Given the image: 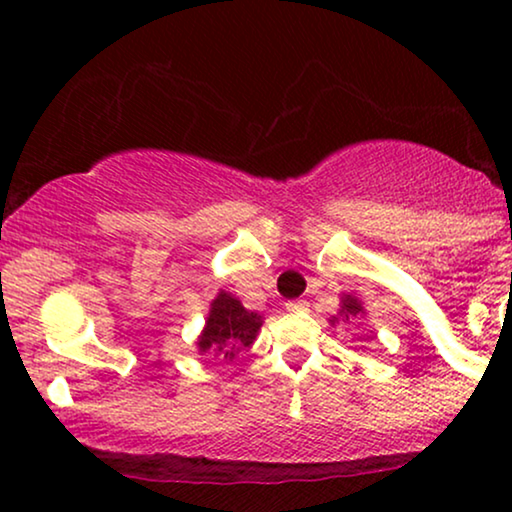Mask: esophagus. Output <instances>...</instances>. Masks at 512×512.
<instances>
[{
	"instance_id": "34e87169",
	"label": "esophagus",
	"mask_w": 512,
	"mask_h": 512,
	"mask_svg": "<svg viewBox=\"0 0 512 512\" xmlns=\"http://www.w3.org/2000/svg\"><path fill=\"white\" fill-rule=\"evenodd\" d=\"M307 300H303V298H298V300H289V303H286V310L289 312H305L307 310Z\"/></svg>"
}]
</instances>
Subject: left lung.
Here are the masks:
<instances>
[{
    "mask_svg": "<svg viewBox=\"0 0 512 512\" xmlns=\"http://www.w3.org/2000/svg\"><path fill=\"white\" fill-rule=\"evenodd\" d=\"M361 312H363V307H361L359 300L352 298V296L342 298V314H345V319L356 317V314H361Z\"/></svg>",
    "mask_w": 512,
    "mask_h": 512,
    "instance_id": "1",
    "label": "left lung"
}]
</instances>
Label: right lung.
Segmentation results:
<instances>
[{
  "mask_svg": "<svg viewBox=\"0 0 512 512\" xmlns=\"http://www.w3.org/2000/svg\"><path fill=\"white\" fill-rule=\"evenodd\" d=\"M261 324L256 312L244 310L240 300L221 291L209 310L205 333L198 340L200 352L219 356V361H233L242 349L251 347Z\"/></svg>",
  "mask_w": 512,
  "mask_h": 512,
  "instance_id": "add662e5",
  "label": "right lung"
}]
</instances>
